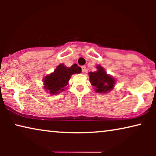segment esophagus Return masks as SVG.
Instances as JSON below:
<instances>
[{
	"mask_svg": "<svg viewBox=\"0 0 156 156\" xmlns=\"http://www.w3.org/2000/svg\"><path fill=\"white\" fill-rule=\"evenodd\" d=\"M85 70H86V67H85V66H82V71L84 72Z\"/></svg>",
	"mask_w": 156,
	"mask_h": 156,
	"instance_id": "1",
	"label": "esophagus"
}]
</instances>
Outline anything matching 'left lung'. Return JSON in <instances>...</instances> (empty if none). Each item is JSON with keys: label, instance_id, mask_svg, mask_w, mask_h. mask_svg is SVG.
<instances>
[{"label": "left lung", "instance_id": "obj_1", "mask_svg": "<svg viewBox=\"0 0 156 156\" xmlns=\"http://www.w3.org/2000/svg\"><path fill=\"white\" fill-rule=\"evenodd\" d=\"M97 71L89 72V81L94 87L95 91L97 93L106 94L114 89L116 80L106 72L100 65L97 66Z\"/></svg>", "mask_w": 156, "mask_h": 156}]
</instances>
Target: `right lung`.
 <instances>
[{
	"label": "right lung",
	"mask_w": 156,
	"mask_h": 156,
	"mask_svg": "<svg viewBox=\"0 0 156 156\" xmlns=\"http://www.w3.org/2000/svg\"><path fill=\"white\" fill-rule=\"evenodd\" d=\"M81 72L82 69L76 64L70 67H67L63 64H60L52 73L44 78V89H45L47 92L52 95L61 93L66 89L72 74H80Z\"/></svg>",
	"instance_id": "1"
}]
</instances>
